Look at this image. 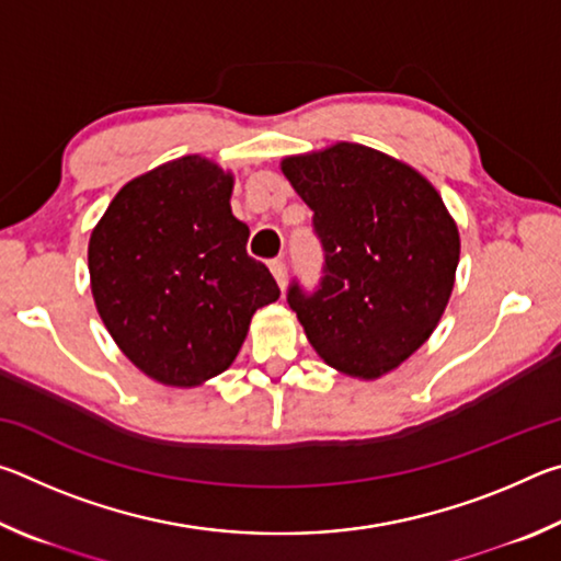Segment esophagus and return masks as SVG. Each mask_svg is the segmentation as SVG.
Instances as JSON below:
<instances>
[{
	"label": "esophagus",
	"instance_id": "34e87169",
	"mask_svg": "<svg viewBox=\"0 0 561 561\" xmlns=\"http://www.w3.org/2000/svg\"><path fill=\"white\" fill-rule=\"evenodd\" d=\"M270 270L274 274V279H277L279 289L287 287V264H284L282 260H274V262H270Z\"/></svg>",
	"mask_w": 561,
	"mask_h": 561
}]
</instances>
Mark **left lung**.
Here are the masks:
<instances>
[{
    "mask_svg": "<svg viewBox=\"0 0 561 561\" xmlns=\"http://www.w3.org/2000/svg\"><path fill=\"white\" fill-rule=\"evenodd\" d=\"M314 210L324 277L287 294L304 334L336 371L371 378L401 366L438 327L460 260L458 225L428 180L381 150L336 144L282 160Z\"/></svg>",
    "mask_w": 561,
    "mask_h": 561,
    "instance_id": "1",
    "label": "left lung"
}]
</instances>
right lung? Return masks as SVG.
<instances>
[{
  "label": "right lung",
  "instance_id": "add662e5",
  "mask_svg": "<svg viewBox=\"0 0 561 561\" xmlns=\"http://www.w3.org/2000/svg\"><path fill=\"white\" fill-rule=\"evenodd\" d=\"M232 185L213 160H170L123 185L91 232L103 324L163 386L193 388L230 368L254 311L279 299L270 270L247 254Z\"/></svg>",
  "mask_w": 561,
  "mask_h": 561
}]
</instances>
